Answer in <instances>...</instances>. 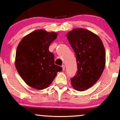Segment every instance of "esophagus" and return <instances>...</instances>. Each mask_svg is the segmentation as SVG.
I'll return each instance as SVG.
<instances>
[{
  "label": "esophagus",
  "instance_id": "esophagus-1",
  "mask_svg": "<svg viewBox=\"0 0 120 120\" xmlns=\"http://www.w3.org/2000/svg\"><path fill=\"white\" fill-rule=\"evenodd\" d=\"M62 69H63V70L65 69V66H64V65H62Z\"/></svg>",
  "mask_w": 120,
  "mask_h": 120
}]
</instances>
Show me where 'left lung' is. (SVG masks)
<instances>
[{
	"instance_id": "obj_1",
	"label": "left lung",
	"mask_w": 120,
	"mask_h": 120,
	"mask_svg": "<svg viewBox=\"0 0 120 120\" xmlns=\"http://www.w3.org/2000/svg\"><path fill=\"white\" fill-rule=\"evenodd\" d=\"M76 58L77 71L71 79L76 90L83 91L92 86L101 76L105 66L106 53L99 36L83 28H75L67 34Z\"/></svg>"
}]
</instances>
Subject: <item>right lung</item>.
<instances>
[{
  "mask_svg": "<svg viewBox=\"0 0 120 120\" xmlns=\"http://www.w3.org/2000/svg\"><path fill=\"white\" fill-rule=\"evenodd\" d=\"M58 34L44 30H35L23 38L17 47L15 67L21 77L30 87L46 89L52 82L61 67L54 64V56L49 51Z\"/></svg>",
  "mask_w": 120,
  "mask_h": 120,
  "instance_id": "1",
  "label": "right lung"
}]
</instances>
